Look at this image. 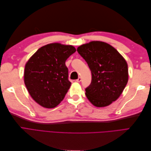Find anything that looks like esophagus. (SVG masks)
I'll list each match as a JSON object with an SVG mask.
<instances>
[{
	"label": "esophagus",
	"instance_id": "34e87169",
	"mask_svg": "<svg viewBox=\"0 0 151 151\" xmlns=\"http://www.w3.org/2000/svg\"><path fill=\"white\" fill-rule=\"evenodd\" d=\"M81 81V77H79V78L76 80V82H77V83H80Z\"/></svg>",
	"mask_w": 151,
	"mask_h": 151
}]
</instances>
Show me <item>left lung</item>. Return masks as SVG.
Returning <instances> with one entry per match:
<instances>
[{
	"label": "left lung",
	"mask_w": 151,
	"mask_h": 151,
	"mask_svg": "<svg viewBox=\"0 0 151 151\" xmlns=\"http://www.w3.org/2000/svg\"><path fill=\"white\" fill-rule=\"evenodd\" d=\"M77 51L91 71L92 80L86 95L95 106H108L120 97L129 79L128 65L120 53L106 43L93 41Z\"/></svg>",
	"instance_id": "1"
}]
</instances>
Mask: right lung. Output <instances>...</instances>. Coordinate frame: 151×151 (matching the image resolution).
<instances>
[{
    "label": "right lung",
    "instance_id": "1",
    "mask_svg": "<svg viewBox=\"0 0 151 151\" xmlns=\"http://www.w3.org/2000/svg\"><path fill=\"white\" fill-rule=\"evenodd\" d=\"M76 51L71 45L50 43L39 48L26 63L24 84L42 106L55 108L64 98L71 85L65 61Z\"/></svg>",
    "mask_w": 151,
    "mask_h": 151
}]
</instances>
